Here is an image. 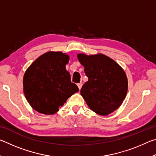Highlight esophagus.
Returning <instances> with one entry per match:
<instances>
[{
  "label": "esophagus",
  "instance_id": "obj_1",
  "mask_svg": "<svg viewBox=\"0 0 156 156\" xmlns=\"http://www.w3.org/2000/svg\"><path fill=\"white\" fill-rule=\"evenodd\" d=\"M77 86H78V87L79 89V90H80V89L82 88V86H83V84H82V83H78V84H77Z\"/></svg>",
  "mask_w": 156,
  "mask_h": 156
}]
</instances>
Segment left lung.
Here are the masks:
<instances>
[{"label":"left lung","mask_w":156,"mask_h":156,"mask_svg":"<svg viewBox=\"0 0 156 156\" xmlns=\"http://www.w3.org/2000/svg\"><path fill=\"white\" fill-rule=\"evenodd\" d=\"M88 81L80 94L89 109L100 115H107L120 107L128 90V80L123 69L115 60L102 54H78Z\"/></svg>","instance_id":"8db88e82"}]
</instances>
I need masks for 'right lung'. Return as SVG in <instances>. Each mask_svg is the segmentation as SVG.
Masks as SVG:
<instances>
[{"label":"right lung","mask_w":156,"mask_h":156,"mask_svg":"<svg viewBox=\"0 0 156 156\" xmlns=\"http://www.w3.org/2000/svg\"><path fill=\"white\" fill-rule=\"evenodd\" d=\"M69 56L61 51L46 52L27 68L23 91L34 110L45 115L58 112L69 98L78 91L66 69Z\"/></svg>","instance_id":"1"}]
</instances>
